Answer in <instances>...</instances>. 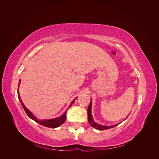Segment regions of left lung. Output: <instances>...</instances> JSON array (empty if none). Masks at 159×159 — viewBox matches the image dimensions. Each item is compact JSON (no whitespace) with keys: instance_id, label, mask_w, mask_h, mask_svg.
<instances>
[{"instance_id":"left-lung-1","label":"left lung","mask_w":159,"mask_h":159,"mask_svg":"<svg viewBox=\"0 0 159 159\" xmlns=\"http://www.w3.org/2000/svg\"><path fill=\"white\" fill-rule=\"evenodd\" d=\"M91 101L90 102V103L89 105V107L88 109V122L91 127H93L98 130H99V131H102V130L109 129H111V128L114 127L117 125H117H113V126H103V125H99L98 123H96L95 122L93 121L92 115H91Z\"/></svg>"}]
</instances>
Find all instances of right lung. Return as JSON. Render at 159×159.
<instances>
[{
    "mask_svg": "<svg viewBox=\"0 0 159 159\" xmlns=\"http://www.w3.org/2000/svg\"><path fill=\"white\" fill-rule=\"evenodd\" d=\"M20 84V80L19 81V83H18V85L19 84ZM18 99L19 100H20V102L21 103V105L22 107L24 108V109H25V112L26 113L28 117H29L30 119H33L34 121H35L36 122H37L38 123H39L40 125H42L44 126V127H50V128H56L57 127L60 126L61 125L63 124L66 120V111L61 115V116L60 117H58V118H56V119H48V120H44V121H38V120L34 116L33 114L29 110H28L25 106V105L23 104L22 100L20 98V95H19L18 93ZM75 99L73 101V102H71V105H70V107H71V105L74 103Z\"/></svg>",
    "mask_w": 159,
    "mask_h": 159,
    "instance_id": "obj_1",
    "label": "right lung"
}]
</instances>
